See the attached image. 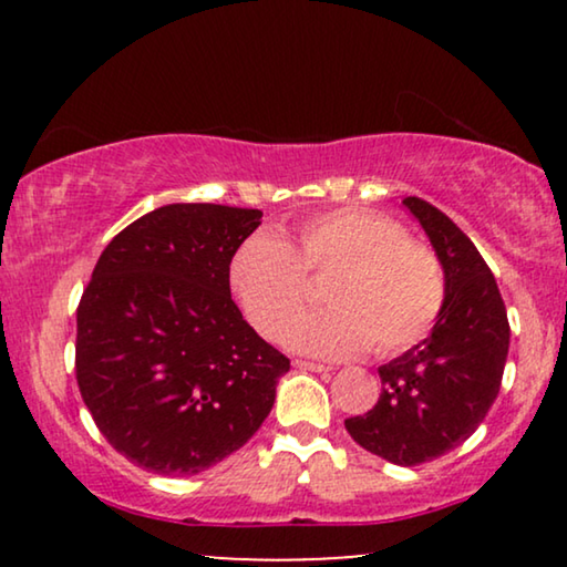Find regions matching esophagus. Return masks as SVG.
I'll return each mask as SVG.
<instances>
[{"mask_svg": "<svg viewBox=\"0 0 567 567\" xmlns=\"http://www.w3.org/2000/svg\"><path fill=\"white\" fill-rule=\"evenodd\" d=\"M293 367H297V369H305V371H330V367H322V363H315V361H301V359L293 361Z\"/></svg>", "mask_w": 567, "mask_h": 567, "instance_id": "obj_1", "label": "esophagus"}]
</instances>
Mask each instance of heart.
Masks as SVG:
<instances>
[{"label":"heart","mask_w":567,"mask_h":567,"mask_svg":"<svg viewBox=\"0 0 567 567\" xmlns=\"http://www.w3.org/2000/svg\"><path fill=\"white\" fill-rule=\"evenodd\" d=\"M326 278V307L292 319L308 300V281ZM231 291L262 338L293 351L348 359L371 348L394 355L429 336L446 305V270L431 245L410 239L390 216L336 208L309 216L297 237L258 231L229 266Z\"/></svg>","instance_id":"b5f03b06"}]
</instances>
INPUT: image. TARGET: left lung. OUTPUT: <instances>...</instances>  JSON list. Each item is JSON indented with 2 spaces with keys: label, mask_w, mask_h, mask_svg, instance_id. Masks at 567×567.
I'll list each match as a JSON object with an SVG mask.
<instances>
[{
  "label": "left lung",
  "mask_w": 567,
  "mask_h": 567,
  "mask_svg": "<svg viewBox=\"0 0 567 567\" xmlns=\"http://www.w3.org/2000/svg\"><path fill=\"white\" fill-rule=\"evenodd\" d=\"M446 270V305L431 336L379 367L382 394L346 431L367 452L402 467L431 462L467 441L498 398L508 317L498 284L472 239L429 200H402Z\"/></svg>",
  "instance_id": "left-lung-1"
}]
</instances>
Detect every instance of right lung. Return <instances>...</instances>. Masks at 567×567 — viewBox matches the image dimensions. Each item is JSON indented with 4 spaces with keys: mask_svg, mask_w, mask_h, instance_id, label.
<instances>
[{
    "mask_svg": "<svg viewBox=\"0 0 567 567\" xmlns=\"http://www.w3.org/2000/svg\"><path fill=\"white\" fill-rule=\"evenodd\" d=\"M262 212L169 204L118 231L76 307L74 371L115 452L198 475L266 421L289 359L235 305L229 262Z\"/></svg>",
    "mask_w": 567,
    "mask_h": 567,
    "instance_id": "1",
    "label": "right lung"
}]
</instances>
